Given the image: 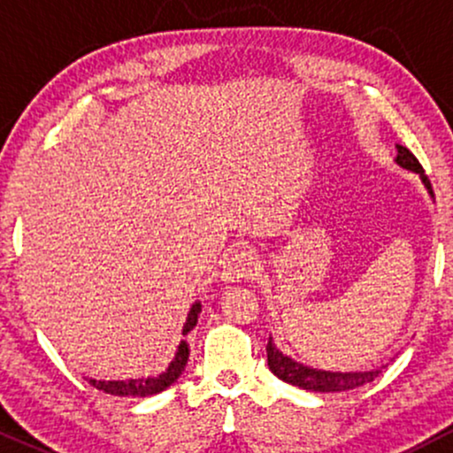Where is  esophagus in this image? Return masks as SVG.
Here are the masks:
<instances>
[{
    "mask_svg": "<svg viewBox=\"0 0 453 453\" xmlns=\"http://www.w3.org/2000/svg\"><path fill=\"white\" fill-rule=\"evenodd\" d=\"M256 257L249 251H236L223 262L221 268V280L226 283H238V280H247L256 277Z\"/></svg>",
    "mask_w": 453,
    "mask_h": 453,
    "instance_id": "34e87169",
    "label": "esophagus"
}]
</instances>
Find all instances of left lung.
Segmentation results:
<instances>
[{
  "label": "left lung",
  "mask_w": 453,
  "mask_h": 453,
  "mask_svg": "<svg viewBox=\"0 0 453 453\" xmlns=\"http://www.w3.org/2000/svg\"><path fill=\"white\" fill-rule=\"evenodd\" d=\"M396 164L400 168L409 170V173L419 174L422 183L426 189H428L430 197L434 200V191L433 185H430L428 176L424 174L422 164L415 159V155L411 153L407 147H400L396 144ZM266 353H268V366L273 371V375H277L280 381L289 383V386L303 388L306 392H321V394H334V392H347V389H356L366 386V383L375 381L381 372V368H371V371H349V372H339V371H321V368H313V366H304V364L296 362L294 357L285 356L283 351L274 345L273 336L268 339L266 345Z\"/></svg>",
  "instance_id": "left-lung-1"
}]
</instances>
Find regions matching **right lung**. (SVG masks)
I'll return each instance as SVG.
<instances>
[{"label": "right lung", "mask_w": 453, "mask_h": 453, "mask_svg": "<svg viewBox=\"0 0 453 453\" xmlns=\"http://www.w3.org/2000/svg\"><path fill=\"white\" fill-rule=\"evenodd\" d=\"M202 313V304L194 303L191 304L189 313H187L185 326H183V336L189 334L197 324V317ZM187 360H189V345L187 341H180L179 349H176L173 362L165 366V371H161L159 375L153 377H138V379H126V381H97V379H89V383L100 392L112 394V396H132V398H144L153 396V394L164 392L165 388H170L173 383L183 375Z\"/></svg>", "instance_id": "add662e5"}]
</instances>
